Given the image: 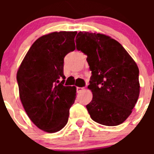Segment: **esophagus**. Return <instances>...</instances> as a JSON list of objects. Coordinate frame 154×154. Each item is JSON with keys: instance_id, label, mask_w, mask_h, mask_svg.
<instances>
[{"instance_id": "1", "label": "esophagus", "mask_w": 154, "mask_h": 154, "mask_svg": "<svg viewBox=\"0 0 154 154\" xmlns=\"http://www.w3.org/2000/svg\"><path fill=\"white\" fill-rule=\"evenodd\" d=\"M83 90H84V88H83V87H77V91L78 93L82 91Z\"/></svg>"}]
</instances>
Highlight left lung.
<instances>
[{"label":"left lung","instance_id":"obj_1","mask_svg":"<svg viewBox=\"0 0 154 154\" xmlns=\"http://www.w3.org/2000/svg\"><path fill=\"white\" fill-rule=\"evenodd\" d=\"M76 47L87 55L91 71L86 105L91 119L106 126L123 123L132 113L140 91L139 68L123 46L104 34L80 32Z\"/></svg>","mask_w":154,"mask_h":154}]
</instances>
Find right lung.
Returning a JSON list of instances; mask_svg holds the SVG:
<instances>
[{"instance_id":"1","label":"right lung","mask_w":154,"mask_h":154,"mask_svg":"<svg viewBox=\"0 0 154 154\" xmlns=\"http://www.w3.org/2000/svg\"><path fill=\"white\" fill-rule=\"evenodd\" d=\"M76 31L54 32L32 45L17 72L19 96L32 123L47 133L67 124L76 87L64 86V57L75 50Z\"/></svg>"}]
</instances>
